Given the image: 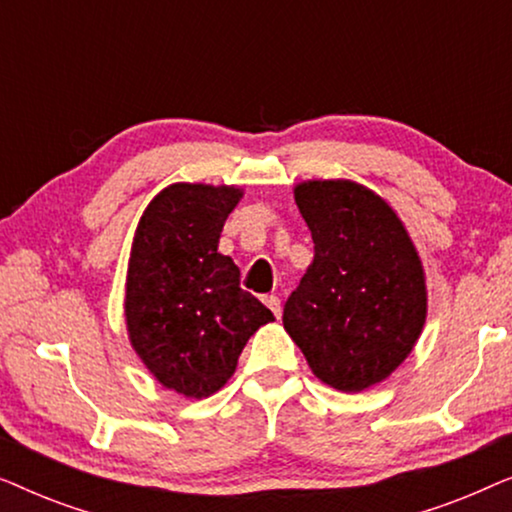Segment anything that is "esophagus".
Returning <instances> with one entry per match:
<instances>
[{"mask_svg": "<svg viewBox=\"0 0 512 512\" xmlns=\"http://www.w3.org/2000/svg\"><path fill=\"white\" fill-rule=\"evenodd\" d=\"M265 305L270 307L272 310V314H275V317L279 319L282 317V300H279L277 296H265Z\"/></svg>", "mask_w": 512, "mask_h": 512, "instance_id": "1", "label": "esophagus"}]
</instances>
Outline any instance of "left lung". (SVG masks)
<instances>
[{"label":"left lung","mask_w":512,"mask_h":512,"mask_svg":"<svg viewBox=\"0 0 512 512\" xmlns=\"http://www.w3.org/2000/svg\"><path fill=\"white\" fill-rule=\"evenodd\" d=\"M293 200L314 258L284 305V328L328 387L356 394L394 373L429 312L412 237L382 195L352 179H307Z\"/></svg>","instance_id":"1"}]
</instances>
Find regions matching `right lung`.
<instances>
[{
    "label": "right lung",
    "instance_id": "obj_1",
    "mask_svg": "<svg viewBox=\"0 0 512 512\" xmlns=\"http://www.w3.org/2000/svg\"><path fill=\"white\" fill-rule=\"evenodd\" d=\"M235 184L165 186L137 223L125 275L128 340L153 380L184 398H207L237 368L244 345L275 321L240 289V268L219 254L228 214L242 200Z\"/></svg>",
    "mask_w": 512,
    "mask_h": 512
}]
</instances>
